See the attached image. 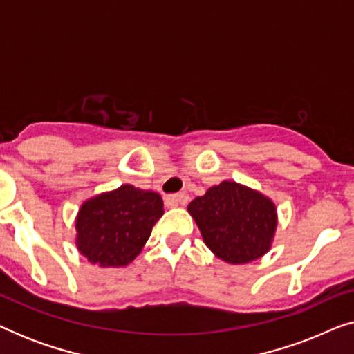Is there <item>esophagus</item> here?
Wrapping results in <instances>:
<instances>
[{
    "instance_id": "34e87169",
    "label": "esophagus",
    "mask_w": 354,
    "mask_h": 354,
    "mask_svg": "<svg viewBox=\"0 0 354 354\" xmlns=\"http://www.w3.org/2000/svg\"><path fill=\"white\" fill-rule=\"evenodd\" d=\"M188 201V195L185 192L182 193H177V195H169L166 196V205L169 207H177V206H182V205H187Z\"/></svg>"
}]
</instances>
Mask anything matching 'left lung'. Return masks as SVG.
Returning a JSON list of instances; mask_svg holds the SVG:
<instances>
[{
    "instance_id": "1",
    "label": "left lung",
    "mask_w": 354,
    "mask_h": 354,
    "mask_svg": "<svg viewBox=\"0 0 354 354\" xmlns=\"http://www.w3.org/2000/svg\"><path fill=\"white\" fill-rule=\"evenodd\" d=\"M203 241L229 264H248L268 253L277 230V207L269 196L234 180L207 188L188 205Z\"/></svg>"
}]
</instances>
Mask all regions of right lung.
Here are the masks:
<instances>
[{"mask_svg":"<svg viewBox=\"0 0 354 354\" xmlns=\"http://www.w3.org/2000/svg\"><path fill=\"white\" fill-rule=\"evenodd\" d=\"M162 206L159 193L130 183L88 198L75 217L77 250L100 268H124L142 253Z\"/></svg>","mask_w":354,"mask_h":354,"instance_id":"add662e5","label":"right lung"}]
</instances>
